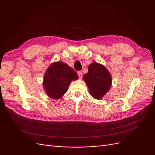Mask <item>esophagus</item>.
<instances>
[{"instance_id":"34e87169","label":"esophagus","mask_w":155,"mask_h":155,"mask_svg":"<svg viewBox=\"0 0 155 155\" xmlns=\"http://www.w3.org/2000/svg\"><path fill=\"white\" fill-rule=\"evenodd\" d=\"M78 76H79V78L81 79H82V77H83V74H82V72L81 71H78Z\"/></svg>"}]
</instances>
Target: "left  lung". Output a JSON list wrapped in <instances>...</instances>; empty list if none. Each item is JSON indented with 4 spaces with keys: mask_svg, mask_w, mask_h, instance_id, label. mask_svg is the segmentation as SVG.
<instances>
[{
    "mask_svg": "<svg viewBox=\"0 0 155 155\" xmlns=\"http://www.w3.org/2000/svg\"><path fill=\"white\" fill-rule=\"evenodd\" d=\"M88 87L91 95L100 100L109 91L112 85L110 74L105 67L94 62L88 66V72L83 77Z\"/></svg>",
    "mask_w": 155,
    "mask_h": 155,
    "instance_id": "1",
    "label": "left lung"
}]
</instances>
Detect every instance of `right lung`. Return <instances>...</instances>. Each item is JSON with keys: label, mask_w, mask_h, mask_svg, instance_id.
<instances>
[{"label": "right lung", "mask_w": 155, "mask_h": 155, "mask_svg": "<svg viewBox=\"0 0 155 155\" xmlns=\"http://www.w3.org/2000/svg\"><path fill=\"white\" fill-rule=\"evenodd\" d=\"M78 79L75 70L61 61L50 64L45 74L43 87L47 95L52 99H59L67 92L70 83Z\"/></svg>", "instance_id": "right-lung-1"}]
</instances>
